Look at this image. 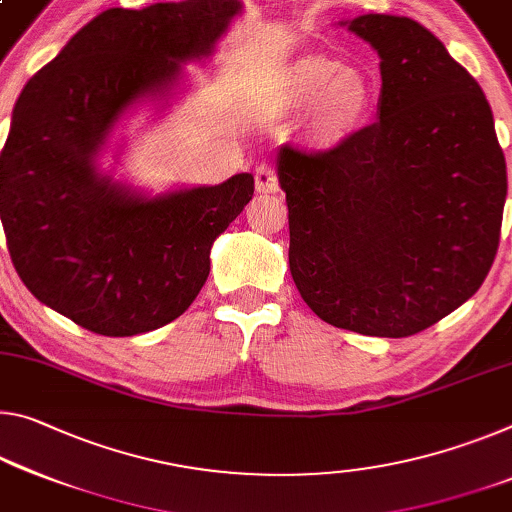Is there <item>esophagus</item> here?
<instances>
[{"mask_svg":"<svg viewBox=\"0 0 512 512\" xmlns=\"http://www.w3.org/2000/svg\"><path fill=\"white\" fill-rule=\"evenodd\" d=\"M255 186H257V193H275L280 189L278 175H275L273 166L259 164L255 168Z\"/></svg>","mask_w":512,"mask_h":512,"instance_id":"obj_1","label":"esophagus"}]
</instances>
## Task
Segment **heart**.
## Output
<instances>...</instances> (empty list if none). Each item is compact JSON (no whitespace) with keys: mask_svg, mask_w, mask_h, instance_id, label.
Here are the masks:
<instances>
[{"mask_svg":"<svg viewBox=\"0 0 512 512\" xmlns=\"http://www.w3.org/2000/svg\"><path fill=\"white\" fill-rule=\"evenodd\" d=\"M287 93L300 107H319L323 136L344 139L360 125L371 107V86L362 72L330 59H303L285 75Z\"/></svg>","mask_w":512,"mask_h":512,"instance_id":"obj_1","label":"heart"}]
</instances>
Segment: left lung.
<instances>
[{
    "label": "left lung",
    "mask_w": 512,
    "mask_h": 512,
    "mask_svg": "<svg viewBox=\"0 0 512 512\" xmlns=\"http://www.w3.org/2000/svg\"><path fill=\"white\" fill-rule=\"evenodd\" d=\"M380 56L378 120L326 152L278 150L289 271L310 310L410 337L472 298L499 248L504 150L476 79L419 22H342Z\"/></svg>",
    "instance_id": "8db88e82"
}]
</instances>
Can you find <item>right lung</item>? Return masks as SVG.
<instances>
[{
  "mask_svg": "<svg viewBox=\"0 0 512 512\" xmlns=\"http://www.w3.org/2000/svg\"><path fill=\"white\" fill-rule=\"evenodd\" d=\"M239 0L109 8L27 81L0 152V218L31 294L104 337L157 330L189 310L209 253L255 191L250 173L145 196L97 157L145 100L166 107L182 63L212 56Z\"/></svg>",
  "mask_w": 512,
  "mask_h": 512,
  "instance_id": "1",
  "label": "right lung"
}]
</instances>
